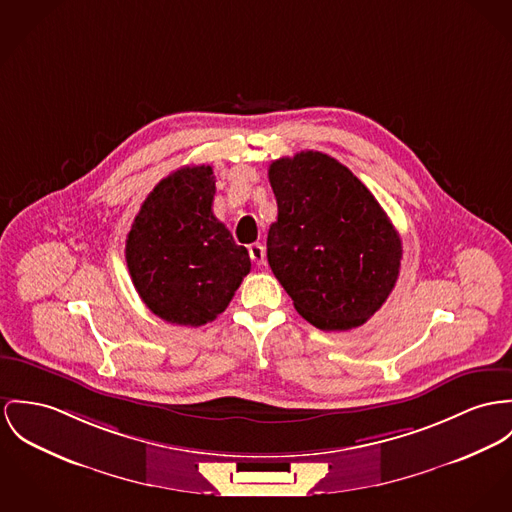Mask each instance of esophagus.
<instances>
[{
	"mask_svg": "<svg viewBox=\"0 0 512 512\" xmlns=\"http://www.w3.org/2000/svg\"><path fill=\"white\" fill-rule=\"evenodd\" d=\"M249 257H251V261L255 265H263V261H265V247L261 243L249 245Z\"/></svg>",
	"mask_w": 512,
	"mask_h": 512,
	"instance_id": "34e87169",
	"label": "esophagus"
}]
</instances>
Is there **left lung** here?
Wrapping results in <instances>:
<instances>
[{
    "label": "left lung",
    "mask_w": 512,
    "mask_h": 512,
    "mask_svg": "<svg viewBox=\"0 0 512 512\" xmlns=\"http://www.w3.org/2000/svg\"><path fill=\"white\" fill-rule=\"evenodd\" d=\"M278 218L267 259L296 312L323 331H347L376 314L394 290L401 239L353 171L321 152L269 167Z\"/></svg>",
    "instance_id": "left-lung-1"
}]
</instances>
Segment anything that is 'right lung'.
Segmentation results:
<instances>
[{"label":"right lung","instance_id":"obj_1","mask_svg":"<svg viewBox=\"0 0 512 512\" xmlns=\"http://www.w3.org/2000/svg\"><path fill=\"white\" fill-rule=\"evenodd\" d=\"M210 165H187L161 179L126 237V265L154 314L198 327L222 314L243 276L249 253L214 216Z\"/></svg>","mask_w":512,"mask_h":512}]
</instances>
